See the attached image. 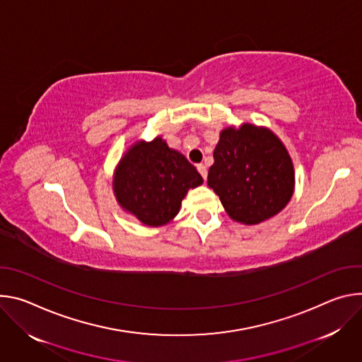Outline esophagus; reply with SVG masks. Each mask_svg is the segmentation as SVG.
<instances>
[{
	"label": "esophagus",
	"instance_id": "esophagus-1",
	"mask_svg": "<svg viewBox=\"0 0 362 362\" xmlns=\"http://www.w3.org/2000/svg\"><path fill=\"white\" fill-rule=\"evenodd\" d=\"M197 171L199 173V175H202L204 180L207 178V168H206V165L198 164V165H197Z\"/></svg>",
	"mask_w": 362,
	"mask_h": 362
}]
</instances>
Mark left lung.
I'll list each match as a JSON object with an SVG mask.
<instances>
[{
	"label": "left lung",
	"mask_w": 362,
	"mask_h": 362,
	"mask_svg": "<svg viewBox=\"0 0 362 362\" xmlns=\"http://www.w3.org/2000/svg\"><path fill=\"white\" fill-rule=\"evenodd\" d=\"M207 184L227 214L243 224H259L282 210L292 197V159L279 138L245 124L220 134Z\"/></svg>",
	"instance_id": "left-lung-1"
}]
</instances>
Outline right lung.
<instances>
[{
  "label": "right lung",
  "instance_id": "right-lung-1",
  "mask_svg": "<svg viewBox=\"0 0 362 362\" xmlns=\"http://www.w3.org/2000/svg\"><path fill=\"white\" fill-rule=\"evenodd\" d=\"M203 178L178 151L165 141L134 145L120 159L113 188L119 204L146 226H163L173 220L189 188Z\"/></svg>",
  "mask_w": 362,
  "mask_h": 362
}]
</instances>
